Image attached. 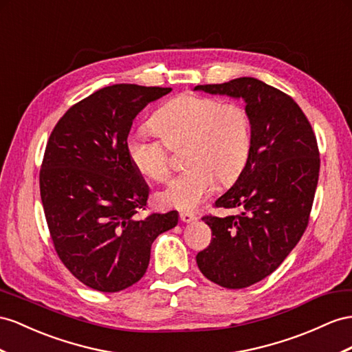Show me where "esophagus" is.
Listing matches in <instances>:
<instances>
[{
    "label": "esophagus",
    "instance_id": "esophagus-1",
    "mask_svg": "<svg viewBox=\"0 0 352 352\" xmlns=\"http://www.w3.org/2000/svg\"><path fill=\"white\" fill-rule=\"evenodd\" d=\"M179 220H182L183 223H192V221L197 220V217L195 214H190V212H182L179 214Z\"/></svg>",
    "mask_w": 352,
    "mask_h": 352
}]
</instances>
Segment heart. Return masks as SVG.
<instances>
[{"instance_id": "obj_1", "label": "heart", "mask_w": 352, "mask_h": 352, "mask_svg": "<svg viewBox=\"0 0 352 352\" xmlns=\"http://www.w3.org/2000/svg\"><path fill=\"white\" fill-rule=\"evenodd\" d=\"M151 128L170 148L186 144L187 169L156 196L165 208H197L212 193L215 179L221 184L235 182L250 156V119L245 108L236 102L179 95L155 113ZM163 143L144 132H133L126 140L133 166L155 182H165L170 173L168 148Z\"/></svg>"}]
</instances>
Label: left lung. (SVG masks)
Wrapping results in <instances>:
<instances>
[{
    "label": "left lung",
    "instance_id": "1",
    "mask_svg": "<svg viewBox=\"0 0 352 352\" xmlns=\"http://www.w3.org/2000/svg\"><path fill=\"white\" fill-rule=\"evenodd\" d=\"M195 90L242 98L251 126L247 164L217 208L238 214L202 220L211 244L197 267L224 288H245L270 275L300 241L318 184L320 153L312 126L292 96L253 77Z\"/></svg>",
    "mask_w": 352,
    "mask_h": 352
}]
</instances>
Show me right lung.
I'll return each mask as SVG.
<instances>
[{"mask_svg":"<svg viewBox=\"0 0 352 352\" xmlns=\"http://www.w3.org/2000/svg\"><path fill=\"white\" fill-rule=\"evenodd\" d=\"M170 90L102 87L71 107L50 133L40 170L44 215L62 263L94 290L138 283L153 241L178 223L177 211L138 219L148 186L126 151L135 117Z\"/></svg>","mask_w":352,"mask_h":352,"instance_id":"1","label":"right lung"}]
</instances>
